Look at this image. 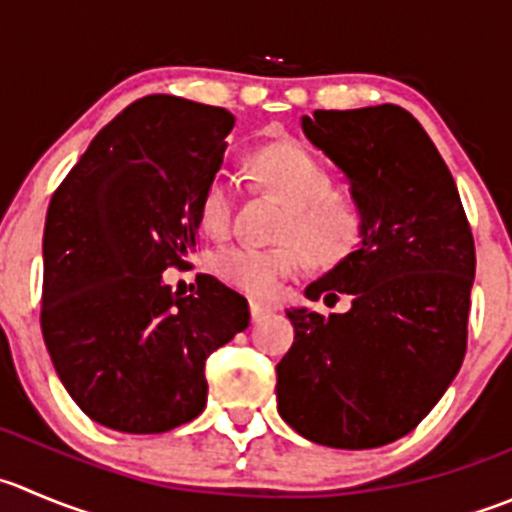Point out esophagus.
Wrapping results in <instances>:
<instances>
[{"instance_id":"1","label":"esophagus","mask_w":512,"mask_h":512,"mask_svg":"<svg viewBox=\"0 0 512 512\" xmlns=\"http://www.w3.org/2000/svg\"><path fill=\"white\" fill-rule=\"evenodd\" d=\"M267 312H272V305H267V302H260V300H250L252 320H260V317L267 315Z\"/></svg>"}]
</instances>
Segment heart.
I'll list each match as a JSON object with an SVG mask.
<instances>
[{"mask_svg": "<svg viewBox=\"0 0 512 512\" xmlns=\"http://www.w3.org/2000/svg\"><path fill=\"white\" fill-rule=\"evenodd\" d=\"M252 180L287 205L277 247L232 245L217 252L215 272L230 285L252 295H270L280 280L302 265L335 267L360 250L367 232L365 205L350 192L335 190L330 167L297 142H272L250 157ZM235 177L217 172L200 202L202 225L212 235L230 227L235 210Z\"/></svg>", "mask_w": 512, "mask_h": 512, "instance_id": "b5f03b06", "label": "heart"}]
</instances>
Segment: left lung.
Returning <instances> with one entry per match:
<instances>
[{
  "instance_id": "left-lung-1",
  "label": "left lung",
  "mask_w": 512,
  "mask_h": 512,
  "mask_svg": "<svg viewBox=\"0 0 512 512\" xmlns=\"http://www.w3.org/2000/svg\"><path fill=\"white\" fill-rule=\"evenodd\" d=\"M307 140L365 205L360 250L305 290L347 312L287 310L277 410L302 438L380 448L418 428L463 365L475 245L458 187L423 124L398 104L315 109Z\"/></svg>"
}]
</instances>
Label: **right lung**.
Instances as JSON below:
<instances>
[{
    "label": "right lung",
    "instance_id": "add662e5",
    "mask_svg": "<svg viewBox=\"0 0 512 512\" xmlns=\"http://www.w3.org/2000/svg\"><path fill=\"white\" fill-rule=\"evenodd\" d=\"M235 117L150 94L87 147L44 225L42 335L69 398L104 428L167 433L205 410V362L250 325L210 275L177 295L162 272L195 250L200 202Z\"/></svg>",
    "mask_w": 512,
    "mask_h": 512
}]
</instances>
